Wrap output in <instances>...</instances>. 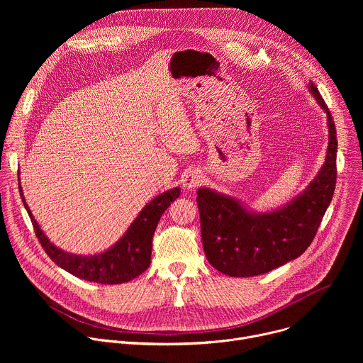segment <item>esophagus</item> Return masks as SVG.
I'll use <instances>...</instances> for the list:
<instances>
[{"label": "esophagus", "mask_w": 363, "mask_h": 363, "mask_svg": "<svg viewBox=\"0 0 363 363\" xmlns=\"http://www.w3.org/2000/svg\"><path fill=\"white\" fill-rule=\"evenodd\" d=\"M201 184V175L196 171H189L182 177V185L186 189H194Z\"/></svg>", "instance_id": "1"}]
</instances>
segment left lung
I'll return each mask as SVG.
<instances>
[{
    "label": "left lung",
    "mask_w": 363,
    "mask_h": 363,
    "mask_svg": "<svg viewBox=\"0 0 363 363\" xmlns=\"http://www.w3.org/2000/svg\"><path fill=\"white\" fill-rule=\"evenodd\" d=\"M310 89L328 113L329 146L323 168L301 195L277 211L254 214L216 191H196L205 255L227 276H260L294 260L312 244L320 227L336 186L337 139L323 97L313 83Z\"/></svg>",
    "instance_id": "1"
}]
</instances>
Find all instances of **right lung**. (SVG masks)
I'll list each match as a JSON object with an SVG mask.
<instances>
[{
  "mask_svg": "<svg viewBox=\"0 0 363 363\" xmlns=\"http://www.w3.org/2000/svg\"><path fill=\"white\" fill-rule=\"evenodd\" d=\"M18 188L35 235L47 255L70 274L100 284H121L130 281L149 267L155 228H157L161 216L171 202H174L181 194L179 188H174L152 199L128 228L126 234L108 251L96 255H76L66 252L50 242L27 206L20 184Z\"/></svg>",
  "mask_w": 363,
  "mask_h": 363,
  "instance_id": "obj_1",
  "label": "right lung"
}]
</instances>
